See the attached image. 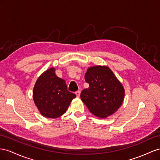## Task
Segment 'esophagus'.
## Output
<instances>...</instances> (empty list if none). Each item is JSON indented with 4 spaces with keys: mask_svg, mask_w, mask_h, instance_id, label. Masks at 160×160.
<instances>
[{
    "mask_svg": "<svg viewBox=\"0 0 160 160\" xmlns=\"http://www.w3.org/2000/svg\"><path fill=\"white\" fill-rule=\"evenodd\" d=\"M76 97H80V91H78L76 92Z\"/></svg>",
    "mask_w": 160,
    "mask_h": 160,
    "instance_id": "1",
    "label": "esophagus"
}]
</instances>
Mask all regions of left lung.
Instances as JSON below:
<instances>
[{"label": "left lung", "instance_id": "1", "mask_svg": "<svg viewBox=\"0 0 160 160\" xmlns=\"http://www.w3.org/2000/svg\"><path fill=\"white\" fill-rule=\"evenodd\" d=\"M84 78L89 88L82 91L80 98L89 111L101 118L115 113L124 100V89L111 69L105 66L89 68Z\"/></svg>", "mask_w": 160, "mask_h": 160}]
</instances>
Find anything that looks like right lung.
I'll list each match as a JSON object with an SVG mask.
<instances>
[{
    "mask_svg": "<svg viewBox=\"0 0 160 160\" xmlns=\"http://www.w3.org/2000/svg\"><path fill=\"white\" fill-rule=\"evenodd\" d=\"M76 97L68 91L65 81L56 76L53 68L38 78L33 91L36 105L41 114L48 118L62 116Z\"/></svg>",
    "mask_w": 160,
    "mask_h": 160,
    "instance_id": "obj_1",
    "label": "right lung"
}]
</instances>
